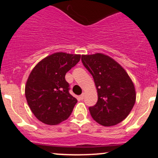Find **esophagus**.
<instances>
[{
	"label": "esophagus",
	"instance_id": "34e87169",
	"mask_svg": "<svg viewBox=\"0 0 158 158\" xmlns=\"http://www.w3.org/2000/svg\"><path fill=\"white\" fill-rule=\"evenodd\" d=\"M84 98H85V93H82L80 96H79V99H80L81 100H82V99H84Z\"/></svg>",
	"mask_w": 158,
	"mask_h": 158
}]
</instances>
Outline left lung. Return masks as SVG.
<instances>
[{"label":"left lung","instance_id":"1","mask_svg":"<svg viewBox=\"0 0 158 158\" xmlns=\"http://www.w3.org/2000/svg\"><path fill=\"white\" fill-rule=\"evenodd\" d=\"M81 61L93 77L97 90V104L89 107L92 118L103 126L122 122L136 101L131 78L119 63L105 54L82 55Z\"/></svg>","mask_w":158,"mask_h":158}]
</instances>
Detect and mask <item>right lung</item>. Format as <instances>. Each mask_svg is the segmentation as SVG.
I'll use <instances>...</instances> for the list:
<instances>
[{
  "label": "right lung",
  "instance_id": "add662e5",
  "mask_svg": "<svg viewBox=\"0 0 158 158\" xmlns=\"http://www.w3.org/2000/svg\"><path fill=\"white\" fill-rule=\"evenodd\" d=\"M80 59L81 55L77 54L55 52L32 69L25 86V96L39 121L55 126L70 117L77 99L69 93L65 74Z\"/></svg>",
  "mask_w": 158,
  "mask_h": 158
}]
</instances>
